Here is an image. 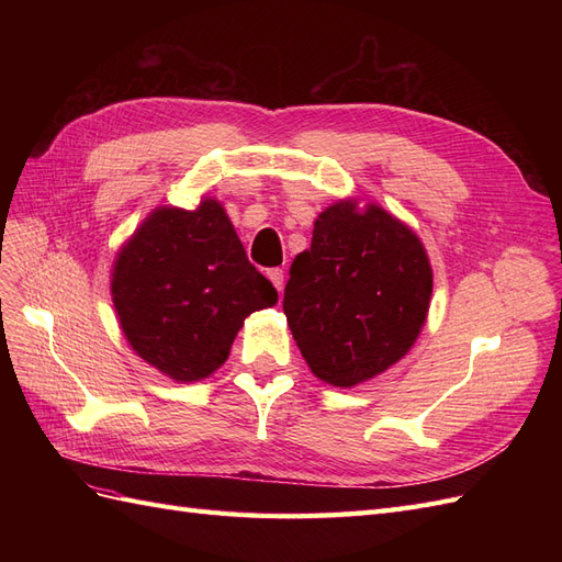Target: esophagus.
<instances>
[{
	"label": "esophagus",
	"instance_id": "esophagus-1",
	"mask_svg": "<svg viewBox=\"0 0 562 562\" xmlns=\"http://www.w3.org/2000/svg\"><path fill=\"white\" fill-rule=\"evenodd\" d=\"M267 279L274 283L277 291H281V288H283V269H279V267L267 269Z\"/></svg>",
	"mask_w": 562,
	"mask_h": 562
}]
</instances>
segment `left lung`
I'll list each match as a JSON object with an SVG mask.
<instances>
[{
    "label": "left lung",
    "instance_id": "obj_1",
    "mask_svg": "<svg viewBox=\"0 0 562 562\" xmlns=\"http://www.w3.org/2000/svg\"><path fill=\"white\" fill-rule=\"evenodd\" d=\"M431 291L419 236L375 201L339 199L318 213L312 246L291 265L283 314L314 375L351 389L413 349Z\"/></svg>",
    "mask_w": 562,
    "mask_h": 562
}]
</instances>
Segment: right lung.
I'll return each mask as SVG.
<instances>
[{
	"label": "right lung",
	"instance_id": "right-lung-1",
	"mask_svg": "<svg viewBox=\"0 0 562 562\" xmlns=\"http://www.w3.org/2000/svg\"><path fill=\"white\" fill-rule=\"evenodd\" d=\"M110 288L131 349L180 384L211 378L244 321L279 302L213 196L151 211L116 250Z\"/></svg>",
	"mask_w": 562,
	"mask_h": 562
}]
</instances>
